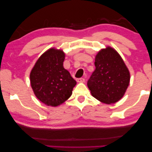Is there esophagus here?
<instances>
[{
    "instance_id": "34e87169",
    "label": "esophagus",
    "mask_w": 152,
    "mask_h": 152,
    "mask_svg": "<svg viewBox=\"0 0 152 152\" xmlns=\"http://www.w3.org/2000/svg\"><path fill=\"white\" fill-rule=\"evenodd\" d=\"M77 82L79 83H83L85 82V79L84 78H78V79H77Z\"/></svg>"
}]
</instances>
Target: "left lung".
<instances>
[{
  "mask_svg": "<svg viewBox=\"0 0 152 152\" xmlns=\"http://www.w3.org/2000/svg\"><path fill=\"white\" fill-rule=\"evenodd\" d=\"M95 70L88 82L91 95L101 102L111 104L124 96L130 82L129 70L119 53L107 46L95 56Z\"/></svg>",
  "mask_w": 152,
  "mask_h": 152,
  "instance_id": "8db88e82",
  "label": "left lung"
}]
</instances>
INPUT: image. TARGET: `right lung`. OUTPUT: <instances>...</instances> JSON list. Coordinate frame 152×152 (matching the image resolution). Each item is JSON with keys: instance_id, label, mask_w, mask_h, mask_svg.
Returning a JSON list of instances; mask_svg holds the SVG:
<instances>
[{"instance_id": "1", "label": "right lung", "mask_w": 152, "mask_h": 152, "mask_svg": "<svg viewBox=\"0 0 152 152\" xmlns=\"http://www.w3.org/2000/svg\"><path fill=\"white\" fill-rule=\"evenodd\" d=\"M65 53L52 48L37 59L30 72V84L37 99L47 106L57 107L71 96L76 81L64 68Z\"/></svg>"}]
</instances>
